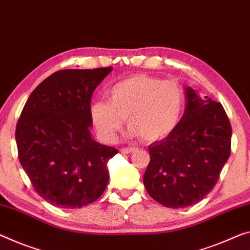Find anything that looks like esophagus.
Masks as SVG:
<instances>
[{
	"instance_id": "1",
	"label": "esophagus",
	"mask_w": 250,
	"mask_h": 250,
	"mask_svg": "<svg viewBox=\"0 0 250 250\" xmlns=\"http://www.w3.org/2000/svg\"><path fill=\"white\" fill-rule=\"evenodd\" d=\"M136 147H124V148H121V153L123 154H129V153H133L136 151Z\"/></svg>"
}]
</instances>
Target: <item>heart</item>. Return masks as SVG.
<instances>
[{"label":"heart","mask_w":250,"mask_h":250,"mask_svg":"<svg viewBox=\"0 0 250 250\" xmlns=\"http://www.w3.org/2000/svg\"><path fill=\"white\" fill-rule=\"evenodd\" d=\"M183 109L181 86L148 75H135L110 87L108 102L91 103L89 116L99 138L106 143L115 142L124 120L130 136L154 143L174 132Z\"/></svg>","instance_id":"obj_1"}]
</instances>
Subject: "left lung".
<instances>
[{"instance_id":"8db88e82","label":"left lung","mask_w":250,"mask_h":250,"mask_svg":"<svg viewBox=\"0 0 250 250\" xmlns=\"http://www.w3.org/2000/svg\"><path fill=\"white\" fill-rule=\"evenodd\" d=\"M186 109L170 136L148 146L151 161L143 182L167 208H186L213 189L230 156L231 125L220 103L184 88Z\"/></svg>"}]
</instances>
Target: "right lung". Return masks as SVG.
<instances>
[{
  "label": "right lung",
  "instance_id": "add662e5",
  "mask_svg": "<svg viewBox=\"0 0 250 250\" xmlns=\"http://www.w3.org/2000/svg\"><path fill=\"white\" fill-rule=\"evenodd\" d=\"M113 70L67 69L32 91L15 129L19 160L37 193L59 208H82L108 184L107 163L117 149L90 133L91 96Z\"/></svg>",
  "mask_w": 250,
  "mask_h": 250
}]
</instances>
